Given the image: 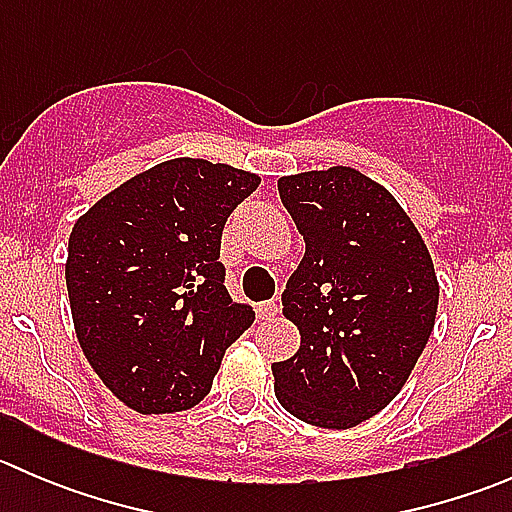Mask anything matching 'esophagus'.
I'll list each match as a JSON object with an SVG mask.
<instances>
[{
  "instance_id": "34e87169",
  "label": "esophagus",
  "mask_w": 512,
  "mask_h": 512,
  "mask_svg": "<svg viewBox=\"0 0 512 512\" xmlns=\"http://www.w3.org/2000/svg\"><path fill=\"white\" fill-rule=\"evenodd\" d=\"M277 312H280V304L275 299H267V302L257 304V317L260 319H275Z\"/></svg>"
}]
</instances>
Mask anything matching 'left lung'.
Returning a JSON list of instances; mask_svg holds the SVG:
<instances>
[{
  "label": "left lung",
  "mask_w": 512,
  "mask_h": 512,
  "mask_svg": "<svg viewBox=\"0 0 512 512\" xmlns=\"http://www.w3.org/2000/svg\"><path fill=\"white\" fill-rule=\"evenodd\" d=\"M304 237L282 292L299 349L272 364L282 409L319 428H354L396 399L436 324L431 252L399 200L347 165L282 175Z\"/></svg>",
  "instance_id": "obj_1"
}]
</instances>
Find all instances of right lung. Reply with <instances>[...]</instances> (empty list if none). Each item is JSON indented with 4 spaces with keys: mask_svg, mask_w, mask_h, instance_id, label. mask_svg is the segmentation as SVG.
Masks as SVG:
<instances>
[{
    "mask_svg": "<svg viewBox=\"0 0 512 512\" xmlns=\"http://www.w3.org/2000/svg\"><path fill=\"white\" fill-rule=\"evenodd\" d=\"M260 175L170 158L96 200L69 235L66 289L81 352L143 416L193 409L252 324L223 285L220 237Z\"/></svg>",
    "mask_w": 512,
    "mask_h": 512,
    "instance_id": "1",
    "label": "right lung"
}]
</instances>
